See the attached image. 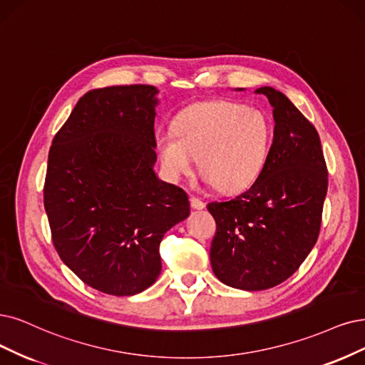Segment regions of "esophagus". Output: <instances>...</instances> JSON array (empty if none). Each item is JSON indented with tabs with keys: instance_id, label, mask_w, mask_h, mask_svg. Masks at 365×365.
Here are the masks:
<instances>
[{
	"instance_id": "esophagus-1",
	"label": "esophagus",
	"mask_w": 365,
	"mask_h": 365,
	"mask_svg": "<svg viewBox=\"0 0 365 365\" xmlns=\"http://www.w3.org/2000/svg\"><path fill=\"white\" fill-rule=\"evenodd\" d=\"M191 206H192V209L201 210V209H205V201L197 198V197H191Z\"/></svg>"
}]
</instances>
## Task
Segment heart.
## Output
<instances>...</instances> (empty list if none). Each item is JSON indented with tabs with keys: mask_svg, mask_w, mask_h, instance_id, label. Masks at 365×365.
Segmentation results:
<instances>
[{
	"mask_svg": "<svg viewBox=\"0 0 365 365\" xmlns=\"http://www.w3.org/2000/svg\"><path fill=\"white\" fill-rule=\"evenodd\" d=\"M272 144V126L259 110L230 101L200 102L179 114L174 132H160L156 148L168 179L190 175L198 159L205 179L233 192L259 178Z\"/></svg>",
	"mask_w": 365,
	"mask_h": 365,
	"instance_id": "obj_1",
	"label": "heart"
}]
</instances>
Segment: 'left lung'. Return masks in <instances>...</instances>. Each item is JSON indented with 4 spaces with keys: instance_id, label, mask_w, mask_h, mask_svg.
<instances>
[{
    "instance_id": "left-lung-1",
    "label": "left lung",
    "mask_w": 365,
    "mask_h": 365,
    "mask_svg": "<svg viewBox=\"0 0 365 365\" xmlns=\"http://www.w3.org/2000/svg\"><path fill=\"white\" fill-rule=\"evenodd\" d=\"M274 106V140L250 190L212 201L213 274L242 290H266L298 271L316 245L328 168L319 133L281 91L260 87Z\"/></svg>"
}]
</instances>
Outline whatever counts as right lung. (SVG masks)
Wrapping results in <instances>:
<instances>
[{"label": "right lung", "instance_id": "obj_1", "mask_svg": "<svg viewBox=\"0 0 365 365\" xmlns=\"http://www.w3.org/2000/svg\"><path fill=\"white\" fill-rule=\"evenodd\" d=\"M158 90H91L52 140L43 186L60 259L87 286L132 296L160 274L159 244L190 217L182 187L156 178Z\"/></svg>", "mask_w": 365, "mask_h": 365}]
</instances>
